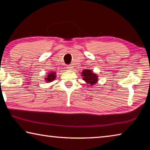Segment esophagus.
Returning <instances> with one entry per match:
<instances>
[{
	"instance_id": "obj_1",
	"label": "esophagus",
	"mask_w": 150,
	"mask_h": 150,
	"mask_svg": "<svg viewBox=\"0 0 150 150\" xmlns=\"http://www.w3.org/2000/svg\"><path fill=\"white\" fill-rule=\"evenodd\" d=\"M67 69L71 70V69H73V66H72L71 65H68L67 66Z\"/></svg>"
}]
</instances>
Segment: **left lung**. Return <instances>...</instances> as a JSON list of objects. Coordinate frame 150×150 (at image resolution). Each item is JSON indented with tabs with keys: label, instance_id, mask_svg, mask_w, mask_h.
Returning <instances> with one entry per match:
<instances>
[{
	"label": "left lung",
	"instance_id": "1",
	"mask_svg": "<svg viewBox=\"0 0 150 150\" xmlns=\"http://www.w3.org/2000/svg\"><path fill=\"white\" fill-rule=\"evenodd\" d=\"M83 80L85 81L88 85H95L97 81V75L89 69H85L82 72Z\"/></svg>",
	"mask_w": 150,
	"mask_h": 150
}]
</instances>
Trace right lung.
Wrapping results in <instances>:
<instances>
[{"mask_svg": "<svg viewBox=\"0 0 150 150\" xmlns=\"http://www.w3.org/2000/svg\"><path fill=\"white\" fill-rule=\"evenodd\" d=\"M56 75H55V73L54 72H51L48 75H47V77H45V79H46L47 82H51V81H54Z\"/></svg>", "mask_w": 150, "mask_h": 150, "instance_id": "right-lung-1", "label": "right lung"}]
</instances>
